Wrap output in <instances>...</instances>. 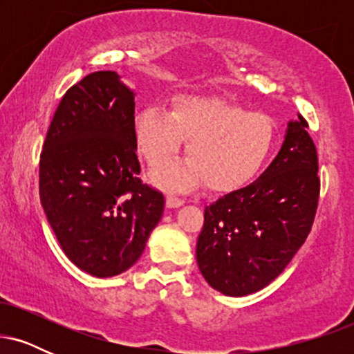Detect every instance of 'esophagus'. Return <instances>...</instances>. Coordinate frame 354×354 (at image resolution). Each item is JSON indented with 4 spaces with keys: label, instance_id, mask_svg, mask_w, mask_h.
<instances>
[{
    "label": "esophagus",
    "instance_id": "34e87169",
    "mask_svg": "<svg viewBox=\"0 0 354 354\" xmlns=\"http://www.w3.org/2000/svg\"><path fill=\"white\" fill-rule=\"evenodd\" d=\"M181 205H185V200L180 196H176V194L169 193L168 196H166V206H168V208H178V206Z\"/></svg>",
    "mask_w": 354,
    "mask_h": 354
}]
</instances>
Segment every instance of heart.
Returning <instances> with one entry per match:
<instances>
[{"label":"heart","instance_id":"heart-1","mask_svg":"<svg viewBox=\"0 0 354 354\" xmlns=\"http://www.w3.org/2000/svg\"><path fill=\"white\" fill-rule=\"evenodd\" d=\"M138 148L151 166L162 165L188 139L186 164H169L153 173L154 183L186 189L203 183L228 191L250 181L265 165L274 143L273 121L213 96H183L173 113L146 106L135 123Z\"/></svg>","mask_w":354,"mask_h":354}]
</instances>
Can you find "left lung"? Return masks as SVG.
<instances>
[{"label":"left lung","mask_w":354,"mask_h":354,"mask_svg":"<svg viewBox=\"0 0 354 354\" xmlns=\"http://www.w3.org/2000/svg\"><path fill=\"white\" fill-rule=\"evenodd\" d=\"M308 128L298 115L266 171L205 208L196 261L219 293L246 296L263 290L306 241L321 186L318 153Z\"/></svg>","instance_id":"1"}]
</instances>
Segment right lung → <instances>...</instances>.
I'll return each instance as SVG.
<instances>
[{
  "label": "right lung",
  "instance_id": "obj_1",
  "mask_svg": "<svg viewBox=\"0 0 354 354\" xmlns=\"http://www.w3.org/2000/svg\"><path fill=\"white\" fill-rule=\"evenodd\" d=\"M136 156L135 95L115 71L64 93L39 156V198L64 254L109 278L131 268L165 209Z\"/></svg>",
  "mask_w": 354,
  "mask_h": 354
}]
</instances>
